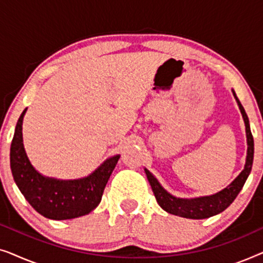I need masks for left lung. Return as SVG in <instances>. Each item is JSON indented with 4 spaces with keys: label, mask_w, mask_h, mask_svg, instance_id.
I'll list each match as a JSON object with an SVG mask.
<instances>
[{
    "label": "left lung",
    "mask_w": 263,
    "mask_h": 263,
    "mask_svg": "<svg viewBox=\"0 0 263 263\" xmlns=\"http://www.w3.org/2000/svg\"><path fill=\"white\" fill-rule=\"evenodd\" d=\"M233 96L238 103V106L242 112L244 123H246V132H247V141H248V153H247V161L244 170L240 172L238 177L233 181L229 186H226L224 190L219 192L212 196H204V197H197V199H177V197L172 196L168 194L163 186L159 184L157 178L151 174V172L145 168L146 176L148 178V182L152 190L156 196L157 202L159 206L166 211L167 213L178 215V217L189 218V219H204L213 217V215L220 213V212L225 211L230 204L233 202L240 190H242L244 183H246L248 176H249L251 171V166H253L254 160V138L251 134L250 125H249V118H248L246 110L240 104L239 99L237 98L235 91Z\"/></svg>",
    "instance_id": "obj_1"
}]
</instances>
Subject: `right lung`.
Listing matches in <instances>:
<instances>
[{
	"label": "right lung",
	"instance_id": "1",
	"mask_svg": "<svg viewBox=\"0 0 263 263\" xmlns=\"http://www.w3.org/2000/svg\"><path fill=\"white\" fill-rule=\"evenodd\" d=\"M26 110L17 120L10 145V168L17 188L28 203L45 218L66 220L88 214L102 200L120 156L107 159L88 177L74 181L44 177L34 170L24 148L23 120Z\"/></svg>",
	"mask_w": 263,
	"mask_h": 263
}]
</instances>
